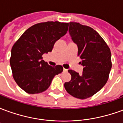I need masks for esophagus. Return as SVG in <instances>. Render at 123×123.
Segmentation results:
<instances>
[{
    "label": "esophagus",
    "mask_w": 123,
    "mask_h": 123,
    "mask_svg": "<svg viewBox=\"0 0 123 123\" xmlns=\"http://www.w3.org/2000/svg\"><path fill=\"white\" fill-rule=\"evenodd\" d=\"M63 70H64V72H67V71H68V70L66 69V68H64V69H63Z\"/></svg>",
    "instance_id": "esophagus-1"
}]
</instances>
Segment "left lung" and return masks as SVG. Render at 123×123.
I'll return each mask as SVG.
<instances>
[{
	"instance_id": "obj_1",
	"label": "left lung",
	"mask_w": 123,
	"mask_h": 123,
	"mask_svg": "<svg viewBox=\"0 0 123 123\" xmlns=\"http://www.w3.org/2000/svg\"><path fill=\"white\" fill-rule=\"evenodd\" d=\"M69 33L78 48V56L84 67L82 74L68 70L71 80L64 83L70 95L80 99L93 96L107 82L112 67L111 53L107 44L93 28L70 22Z\"/></svg>"
}]
</instances>
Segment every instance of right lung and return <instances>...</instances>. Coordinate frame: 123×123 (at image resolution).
Here are the masks:
<instances>
[{
	"mask_svg": "<svg viewBox=\"0 0 123 123\" xmlns=\"http://www.w3.org/2000/svg\"><path fill=\"white\" fill-rule=\"evenodd\" d=\"M69 23L46 22L28 28L14 44L10 63L18 86L28 93L47 90L55 76L63 71L61 65L51 67L42 60L52 51L56 41L67 33Z\"/></svg>",
	"mask_w": 123,
	"mask_h": 123,
	"instance_id": "add662e5",
	"label": "right lung"
}]
</instances>
